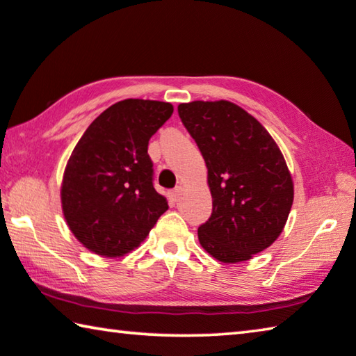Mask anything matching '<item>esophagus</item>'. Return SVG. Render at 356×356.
<instances>
[{"label": "esophagus", "instance_id": "obj_1", "mask_svg": "<svg viewBox=\"0 0 356 356\" xmlns=\"http://www.w3.org/2000/svg\"><path fill=\"white\" fill-rule=\"evenodd\" d=\"M180 191H182V188H180V186H176V188H174V190L170 193L171 199H172V200H177L179 196H180Z\"/></svg>", "mask_w": 356, "mask_h": 356}]
</instances>
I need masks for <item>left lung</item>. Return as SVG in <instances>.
I'll return each instance as SVG.
<instances>
[{"mask_svg":"<svg viewBox=\"0 0 356 356\" xmlns=\"http://www.w3.org/2000/svg\"><path fill=\"white\" fill-rule=\"evenodd\" d=\"M209 170L213 211L199 243L222 263H240L273 244L294 199L286 161L269 132L229 101L177 107Z\"/></svg>","mask_w":356,"mask_h":356,"instance_id":"8db88e82","label":"left lung"}]
</instances>
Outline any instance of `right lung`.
Here are the masks:
<instances>
[{
	"mask_svg": "<svg viewBox=\"0 0 356 356\" xmlns=\"http://www.w3.org/2000/svg\"><path fill=\"white\" fill-rule=\"evenodd\" d=\"M170 102L124 99L87 127L63 172L62 210L73 235L102 257L138 248L168 210L152 184L147 145L172 115Z\"/></svg>",
	"mask_w": 356,
	"mask_h": 356,
	"instance_id": "obj_1",
	"label": "right lung"
}]
</instances>
